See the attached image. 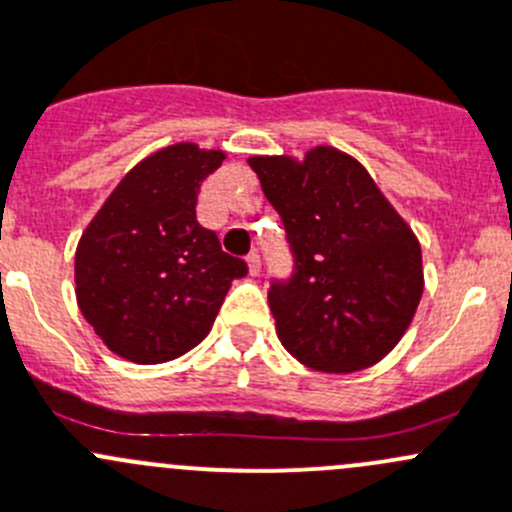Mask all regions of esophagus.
Masks as SVG:
<instances>
[{
    "label": "esophagus",
    "mask_w": 512,
    "mask_h": 512,
    "mask_svg": "<svg viewBox=\"0 0 512 512\" xmlns=\"http://www.w3.org/2000/svg\"><path fill=\"white\" fill-rule=\"evenodd\" d=\"M247 270H250L252 277L260 275V255H257V252H250V255H247Z\"/></svg>",
    "instance_id": "34e87169"
}]
</instances>
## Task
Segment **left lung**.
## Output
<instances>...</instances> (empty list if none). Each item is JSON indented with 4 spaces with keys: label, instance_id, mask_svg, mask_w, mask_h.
Wrapping results in <instances>:
<instances>
[{
    "label": "left lung",
    "instance_id": "8db88e82",
    "mask_svg": "<svg viewBox=\"0 0 512 512\" xmlns=\"http://www.w3.org/2000/svg\"><path fill=\"white\" fill-rule=\"evenodd\" d=\"M262 192L285 225L295 275L267 292L277 337L320 372H357L388 355L423 297V252L370 172L317 145L302 160L255 155Z\"/></svg>",
    "mask_w": 512,
    "mask_h": 512
}]
</instances>
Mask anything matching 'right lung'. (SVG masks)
<instances>
[{
  "label": "right lung",
  "mask_w": 512,
  "mask_h": 512,
  "mask_svg": "<svg viewBox=\"0 0 512 512\" xmlns=\"http://www.w3.org/2000/svg\"><path fill=\"white\" fill-rule=\"evenodd\" d=\"M222 150L177 142L119 180L79 237L74 295L99 340L124 360L160 365L200 345L247 265L197 222L200 185Z\"/></svg>",
  "instance_id": "add662e5"
}]
</instances>
